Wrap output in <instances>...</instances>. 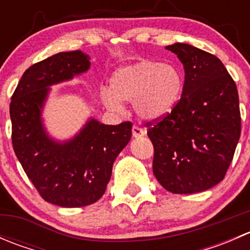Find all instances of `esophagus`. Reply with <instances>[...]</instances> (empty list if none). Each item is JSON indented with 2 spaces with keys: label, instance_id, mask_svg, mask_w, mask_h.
I'll list each match as a JSON object with an SVG mask.
<instances>
[{
  "label": "esophagus",
  "instance_id": "obj_1",
  "mask_svg": "<svg viewBox=\"0 0 250 250\" xmlns=\"http://www.w3.org/2000/svg\"><path fill=\"white\" fill-rule=\"evenodd\" d=\"M132 133H133V138H135V139H137V138L144 137V135L146 134V130L143 129V128L138 127V125H134L132 129Z\"/></svg>",
  "mask_w": 250,
  "mask_h": 250
}]
</instances>
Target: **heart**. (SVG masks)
Returning <instances> with one entry per match:
<instances>
[{"mask_svg": "<svg viewBox=\"0 0 250 250\" xmlns=\"http://www.w3.org/2000/svg\"><path fill=\"white\" fill-rule=\"evenodd\" d=\"M183 87L184 78L178 67L145 59L116 70L110 88L102 90V100L111 110L122 109V102H133L141 118L156 121L172 112Z\"/></svg>", "mask_w": 250, "mask_h": 250, "instance_id": "heart-1", "label": "heart"}]
</instances>
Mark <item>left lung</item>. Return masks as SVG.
<instances>
[{"instance_id":"left-lung-1","label":"left lung","mask_w":250,"mask_h":250,"mask_svg":"<svg viewBox=\"0 0 250 250\" xmlns=\"http://www.w3.org/2000/svg\"><path fill=\"white\" fill-rule=\"evenodd\" d=\"M166 49L185 71L180 102L148 128L153 144V174L167 191L196 193L220 183L241 137L236 83L215 55L188 43Z\"/></svg>"}]
</instances>
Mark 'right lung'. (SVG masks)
<instances>
[{
	"instance_id": "obj_1",
	"label": "right lung",
	"mask_w": 250,
	"mask_h": 250,
	"mask_svg": "<svg viewBox=\"0 0 250 250\" xmlns=\"http://www.w3.org/2000/svg\"><path fill=\"white\" fill-rule=\"evenodd\" d=\"M89 67V55L82 50L34 64L22 74L9 106L13 148L22 169L44 201L65 208L89 206L104 195L113 162L132 137L130 122L110 125L94 117L69 139L47 130L43 110L53 85Z\"/></svg>"
}]
</instances>
